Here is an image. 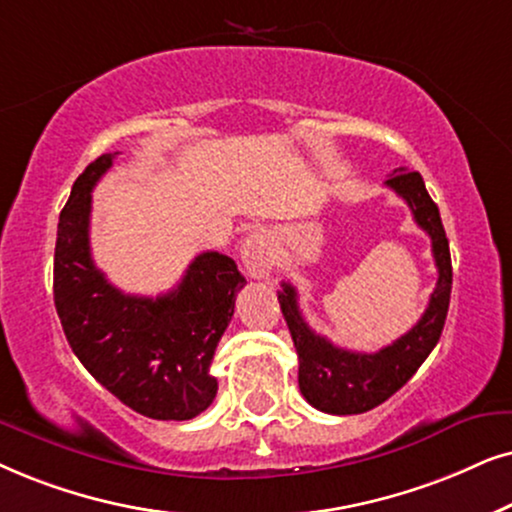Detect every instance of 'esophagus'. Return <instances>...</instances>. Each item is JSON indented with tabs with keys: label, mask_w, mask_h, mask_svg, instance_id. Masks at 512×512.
<instances>
[{
	"label": "esophagus",
	"mask_w": 512,
	"mask_h": 512,
	"mask_svg": "<svg viewBox=\"0 0 512 512\" xmlns=\"http://www.w3.org/2000/svg\"><path fill=\"white\" fill-rule=\"evenodd\" d=\"M241 262L252 278H264L271 274L276 264L274 236L267 229H255L241 245Z\"/></svg>",
	"instance_id": "34e87169"
}]
</instances>
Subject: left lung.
<instances>
[{
	"mask_svg": "<svg viewBox=\"0 0 512 512\" xmlns=\"http://www.w3.org/2000/svg\"><path fill=\"white\" fill-rule=\"evenodd\" d=\"M386 187H391L410 206L414 222L431 236L438 267V283L431 302L410 332L377 353L339 349L306 325L297 304V290L290 283H281L283 290L278 292V302L299 356V391L306 403L327 414H363L391 398L435 349L445 327L452 292V257L440 210L428 196L424 177L417 170H393Z\"/></svg>",
	"mask_w": 512,
	"mask_h": 512,
	"instance_id": "1",
	"label": "left lung"
}]
</instances>
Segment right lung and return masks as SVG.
Returning <instances> with one entry per match:
<instances>
[{"label":"right lung","mask_w":512,"mask_h":512,"mask_svg":"<svg viewBox=\"0 0 512 512\" xmlns=\"http://www.w3.org/2000/svg\"><path fill=\"white\" fill-rule=\"evenodd\" d=\"M114 156L88 163L60 213L53 260L60 325L81 365L121 403L149 419H194L215 400L210 363L245 278L231 257L210 250L194 257L166 295L114 288L93 264L88 241L91 192Z\"/></svg>","instance_id":"add662e5"}]
</instances>
